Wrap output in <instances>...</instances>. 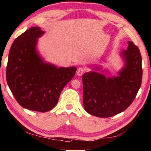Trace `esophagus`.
Instances as JSON below:
<instances>
[{
    "label": "esophagus",
    "instance_id": "esophagus-1",
    "mask_svg": "<svg viewBox=\"0 0 151 151\" xmlns=\"http://www.w3.org/2000/svg\"><path fill=\"white\" fill-rule=\"evenodd\" d=\"M86 71V69H85V68H84V67H79L78 69V71H77V74L79 76H82V74H83L84 72Z\"/></svg>",
    "mask_w": 151,
    "mask_h": 151
}]
</instances>
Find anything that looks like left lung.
<instances>
[{
	"label": "left lung",
	"mask_w": 151,
	"mask_h": 151,
	"mask_svg": "<svg viewBox=\"0 0 151 151\" xmlns=\"http://www.w3.org/2000/svg\"><path fill=\"white\" fill-rule=\"evenodd\" d=\"M122 52L125 66L119 76L106 78L94 71L82 76L83 105L86 112L99 117H109L125 111L133 102L142 84V55L129 41Z\"/></svg>",
	"instance_id": "8db88e82"
}]
</instances>
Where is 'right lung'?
I'll use <instances>...</instances> for the list:
<instances>
[{"mask_svg":"<svg viewBox=\"0 0 151 151\" xmlns=\"http://www.w3.org/2000/svg\"><path fill=\"white\" fill-rule=\"evenodd\" d=\"M43 34L40 27H34L15 39L9 50L6 79L20 106L44 113L54 108L77 69L57 68L42 61L36 45L37 38Z\"/></svg>","mask_w":151,"mask_h":151,"instance_id":"1","label":"right lung"}]
</instances>
